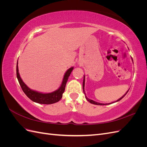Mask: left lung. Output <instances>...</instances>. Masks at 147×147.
Segmentation results:
<instances>
[{"label": "left lung", "mask_w": 147, "mask_h": 147, "mask_svg": "<svg viewBox=\"0 0 147 147\" xmlns=\"http://www.w3.org/2000/svg\"><path fill=\"white\" fill-rule=\"evenodd\" d=\"M132 61H133V60H132ZM84 82H85V79H84V78H83V92H84V96H85V98L86 99V100H88V101H89L90 102L91 104H94V105H108V104H110V103H109V104H102V103H99V102H95V101H94L93 100H91V99H90L89 98H88L87 97V96H86V93H85V91H84ZM129 91V90H128ZM128 91L126 92V94H124V95H123L121 98H119V99H118L116 102H118V101H119V100H121V99H123V97L126 96V94H127V92H128ZM112 103H113V102H112ZM111 103V104H112Z\"/></svg>", "instance_id": "obj_1"}]
</instances>
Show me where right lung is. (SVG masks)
<instances>
[{"mask_svg":"<svg viewBox=\"0 0 147 147\" xmlns=\"http://www.w3.org/2000/svg\"><path fill=\"white\" fill-rule=\"evenodd\" d=\"M74 69V67L69 68L66 71L64 75V78L62 82L61 86L57 90L50 93H42L36 91H34L30 89L22 80L18 72V61L16 64V77L18 80L19 82L20 86L23 90L25 94L29 98L36 103L42 104H52L56 103L61 100L63 97V94L65 91V88L67 82L68 80L69 77Z\"/></svg>","mask_w":147,"mask_h":147,"instance_id":"right-lung-1","label":"right lung"}]
</instances>
